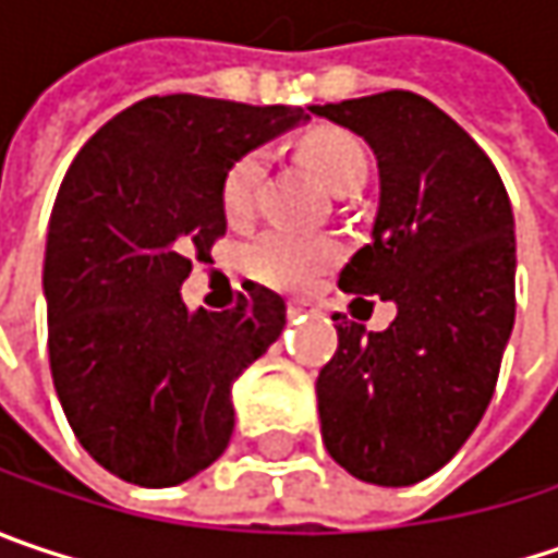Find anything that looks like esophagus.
<instances>
[{
	"label": "esophagus",
	"instance_id": "esophagus-1",
	"mask_svg": "<svg viewBox=\"0 0 558 558\" xmlns=\"http://www.w3.org/2000/svg\"><path fill=\"white\" fill-rule=\"evenodd\" d=\"M307 307H311V304H307V301L292 299V301H289V317H299V314H304V311H307Z\"/></svg>",
	"mask_w": 558,
	"mask_h": 558
}]
</instances>
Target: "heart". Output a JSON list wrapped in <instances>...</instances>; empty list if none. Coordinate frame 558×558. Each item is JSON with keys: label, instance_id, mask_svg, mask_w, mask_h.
Wrapping results in <instances>:
<instances>
[{"label": "heart", "instance_id": "heart-1", "mask_svg": "<svg viewBox=\"0 0 558 558\" xmlns=\"http://www.w3.org/2000/svg\"><path fill=\"white\" fill-rule=\"evenodd\" d=\"M304 161L320 174L327 186L339 193L359 190L368 178V151L352 133L339 126L311 130L301 140ZM266 178V151L251 148L238 155L225 178H221V209L231 221H244L254 216L259 196V183ZM339 254V244L324 234H301L289 228H272L259 234L247 247V269L279 289H301L317 272H324Z\"/></svg>", "mask_w": 558, "mask_h": 558}]
</instances>
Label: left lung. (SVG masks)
<instances>
[{
  "instance_id": "left-lung-1",
  "label": "left lung",
  "mask_w": 558,
  "mask_h": 558,
  "mask_svg": "<svg viewBox=\"0 0 558 558\" xmlns=\"http://www.w3.org/2000/svg\"><path fill=\"white\" fill-rule=\"evenodd\" d=\"M311 110L378 155L375 238L342 266L339 289L397 304L380 333L345 317L337 327L317 378L324 445L355 480L413 486L458 454L496 393L514 327L511 203L489 155L422 95Z\"/></svg>"
}]
</instances>
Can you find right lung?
<instances>
[{
  "instance_id": "add662e5",
  "label": "right lung",
  "mask_w": 558,
  "mask_h": 558,
  "mask_svg": "<svg viewBox=\"0 0 558 558\" xmlns=\"http://www.w3.org/2000/svg\"><path fill=\"white\" fill-rule=\"evenodd\" d=\"M299 120L286 104L155 95L65 171L44 259L50 372L82 448L126 483L178 486L216 463L231 384L286 327V301L257 282L213 314H190L180 286L228 231V165Z\"/></svg>"
}]
</instances>
